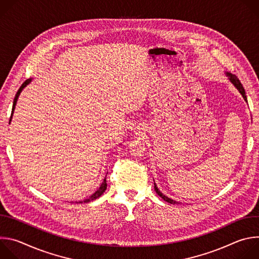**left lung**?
I'll return each instance as SVG.
<instances>
[{"label":"left lung","instance_id":"8db88e82","mask_svg":"<svg viewBox=\"0 0 259 259\" xmlns=\"http://www.w3.org/2000/svg\"><path fill=\"white\" fill-rule=\"evenodd\" d=\"M226 76L228 77V79L230 80V82L237 88V90L241 93V95L243 96V98H244V100L247 102V96H246V92H245V89H244V87H243V85L241 84V82L239 81V79L235 76V75H233V73H231V72H228V71H226ZM155 181V180H154ZM155 191H156V193L164 200V201H166V202H168V203H170V204H176L177 202L176 201H174V200H172L171 198H168L167 196H165L159 189H158V187H157V184H156V182H155Z\"/></svg>","mask_w":259,"mask_h":259}]
</instances>
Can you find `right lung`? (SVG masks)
<instances>
[{
	"mask_svg": "<svg viewBox=\"0 0 259 259\" xmlns=\"http://www.w3.org/2000/svg\"><path fill=\"white\" fill-rule=\"evenodd\" d=\"M31 80L32 79H28V80H26L21 86H20V88L18 89V91H17V93H16V95H15V98H14V101H13V106H12V114H11V118H10V122H11V119H12V116H13V113H14V109H15V105H16V102H17V100H18V97H19V95H20V93L22 92V90L31 82ZM106 187H107V184H106V176H105V178L103 179V181H102V183L100 184V187L97 189V191L94 193V194H92L89 198H87V199H85V200H83V201H79V202H76V203H88V202H91V201H93V200H96L97 198H99L103 193H104V191L106 190Z\"/></svg>",
	"mask_w": 259,
	"mask_h": 259,
	"instance_id": "1",
	"label": "right lung"
}]
</instances>
